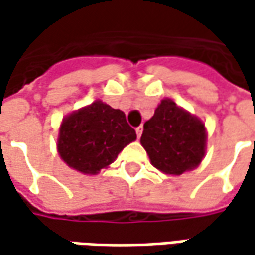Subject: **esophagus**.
Masks as SVG:
<instances>
[{
	"mask_svg": "<svg viewBox=\"0 0 255 255\" xmlns=\"http://www.w3.org/2000/svg\"><path fill=\"white\" fill-rule=\"evenodd\" d=\"M142 132H143V128L142 126H139V128H136V134H137V137L140 139V136H142Z\"/></svg>",
	"mask_w": 255,
	"mask_h": 255,
	"instance_id": "34e87169",
	"label": "esophagus"
}]
</instances>
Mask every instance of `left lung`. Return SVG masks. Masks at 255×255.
I'll list each match as a JSON object with an SVG mask.
<instances>
[{"label":"left lung","instance_id":"obj_1","mask_svg":"<svg viewBox=\"0 0 255 255\" xmlns=\"http://www.w3.org/2000/svg\"><path fill=\"white\" fill-rule=\"evenodd\" d=\"M140 143L156 169L166 174H181L200 164L206 129L196 116L164 99L152 119L143 125Z\"/></svg>","mask_w":255,"mask_h":255}]
</instances>
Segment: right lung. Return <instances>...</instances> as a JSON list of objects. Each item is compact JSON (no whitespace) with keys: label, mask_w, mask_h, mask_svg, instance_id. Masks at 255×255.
<instances>
[{"label":"right lung","mask_w":255,"mask_h":255,"mask_svg":"<svg viewBox=\"0 0 255 255\" xmlns=\"http://www.w3.org/2000/svg\"><path fill=\"white\" fill-rule=\"evenodd\" d=\"M136 139L126 115L96 101L65 118L59 130L58 152L75 170L95 174L115 162L125 146Z\"/></svg>","instance_id":"1"}]
</instances>
